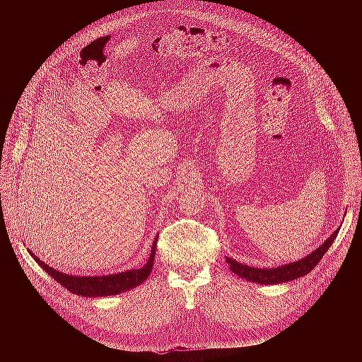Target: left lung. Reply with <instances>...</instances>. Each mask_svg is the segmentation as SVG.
Returning <instances> with one entry per match:
<instances>
[{
  "label": "left lung",
  "mask_w": 362,
  "mask_h": 362,
  "mask_svg": "<svg viewBox=\"0 0 362 362\" xmlns=\"http://www.w3.org/2000/svg\"><path fill=\"white\" fill-rule=\"evenodd\" d=\"M337 233H339V229H336L334 233L325 243L318 246L315 251H313L305 258L286 264V265H280V267H274V269H255V267H250V265H245L242 262H238L232 258H226V261H227V264H229L230 270L245 280H250V281L259 283V284L286 283L289 280H295L298 277L308 274L320 262L322 255L327 252L333 240L336 239Z\"/></svg>",
  "instance_id": "obj_1"
}]
</instances>
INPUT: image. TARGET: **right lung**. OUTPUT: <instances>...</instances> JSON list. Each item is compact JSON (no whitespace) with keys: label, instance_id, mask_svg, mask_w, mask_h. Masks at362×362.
<instances>
[{"label":"right lung","instance_id":"right-lung-1","mask_svg":"<svg viewBox=\"0 0 362 362\" xmlns=\"http://www.w3.org/2000/svg\"><path fill=\"white\" fill-rule=\"evenodd\" d=\"M156 248L157 243H152L151 255L146 264L142 269L135 270H127L117 274H108V276H69L59 270H54L49 265L42 262V259L37 258L30 250L29 254L35 258V261L41 265L42 270H45L55 281H59L63 288H66L69 292L81 295V296H112L119 295L123 292H127L133 288L139 286L142 281H145L152 270V265H154L156 258Z\"/></svg>","mask_w":362,"mask_h":362}]
</instances>
